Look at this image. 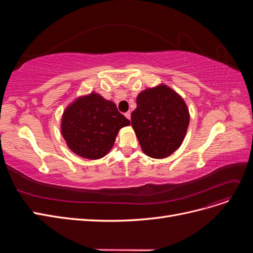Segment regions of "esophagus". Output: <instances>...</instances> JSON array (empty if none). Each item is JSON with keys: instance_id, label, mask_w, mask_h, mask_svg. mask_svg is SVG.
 <instances>
[{"instance_id": "esophagus-1", "label": "esophagus", "mask_w": 253, "mask_h": 253, "mask_svg": "<svg viewBox=\"0 0 253 253\" xmlns=\"http://www.w3.org/2000/svg\"><path fill=\"white\" fill-rule=\"evenodd\" d=\"M125 116L129 120L131 119V112H126V113H125Z\"/></svg>"}]
</instances>
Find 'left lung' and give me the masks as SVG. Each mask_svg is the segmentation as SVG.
<instances>
[{"mask_svg":"<svg viewBox=\"0 0 253 253\" xmlns=\"http://www.w3.org/2000/svg\"><path fill=\"white\" fill-rule=\"evenodd\" d=\"M131 122L142 151L152 158H166L185 138L190 115L183 99L167 85L148 88L137 96Z\"/></svg>","mask_w":253,"mask_h":253,"instance_id":"8db88e82","label":"left lung"}]
</instances>
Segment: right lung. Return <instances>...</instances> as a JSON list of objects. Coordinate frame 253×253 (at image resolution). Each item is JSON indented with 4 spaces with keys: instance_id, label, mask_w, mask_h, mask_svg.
Listing matches in <instances>:
<instances>
[{
    "instance_id": "obj_1",
    "label": "right lung",
    "mask_w": 253,
    "mask_h": 253,
    "mask_svg": "<svg viewBox=\"0 0 253 253\" xmlns=\"http://www.w3.org/2000/svg\"><path fill=\"white\" fill-rule=\"evenodd\" d=\"M126 126H129V120L118 112L116 104L91 93L67 106L61 132L75 154L98 159L108 154L119 129Z\"/></svg>"
}]
</instances>
